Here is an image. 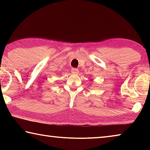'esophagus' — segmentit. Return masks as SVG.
<instances>
[{
    "mask_svg": "<svg viewBox=\"0 0 150 150\" xmlns=\"http://www.w3.org/2000/svg\"><path fill=\"white\" fill-rule=\"evenodd\" d=\"M71 72L73 73H75V74H77V73H78V72H79V69H76V68H72Z\"/></svg>",
    "mask_w": 150,
    "mask_h": 150,
    "instance_id": "esophagus-1",
    "label": "esophagus"
}]
</instances>
